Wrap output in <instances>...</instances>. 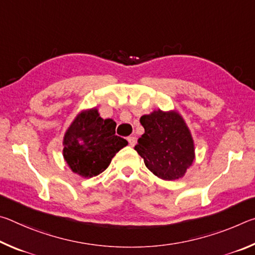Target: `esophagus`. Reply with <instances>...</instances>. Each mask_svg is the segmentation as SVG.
I'll return each mask as SVG.
<instances>
[{
  "label": "esophagus",
  "instance_id": "obj_1",
  "mask_svg": "<svg viewBox=\"0 0 255 255\" xmlns=\"http://www.w3.org/2000/svg\"><path fill=\"white\" fill-rule=\"evenodd\" d=\"M127 140H128V143H129V145L131 146V147H133V146H135V144H136V138L133 137V136H129L128 138H127Z\"/></svg>",
  "mask_w": 255,
  "mask_h": 255
}]
</instances>
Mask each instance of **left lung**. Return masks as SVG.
<instances>
[{
    "label": "left lung",
    "mask_w": 255,
    "mask_h": 255,
    "mask_svg": "<svg viewBox=\"0 0 255 255\" xmlns=\"http://www.w3.org/2000/svg\"><path fill=\"white\" fill-rule=\"evenodd\" d=\"M145 132L135 150L157 178L173 181L183 178L196 159L195 141L179 111L154 110L140 117Z\"/></svg>",
    "instance_id": "8db88e82"
}]
</instances>
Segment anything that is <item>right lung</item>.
I'll return each mask as SVG.
<instances>
[{"instance_id": "add662e5", "label": "right lung", "mask_w": 255, "mask_h": 255, "mask_svg": "<svg viewBox=\"0 0 255 255\" xmlns=\"http://www.w3.org/2000/svg\"><path fill=\"white\" fill-rule=\"evenodd\" d=\"M128 143L116 136V123L100 117L97 108L76 115L63 138V157L73 173L93 178L102 173Z\"/></svg>"}]
</instances>
